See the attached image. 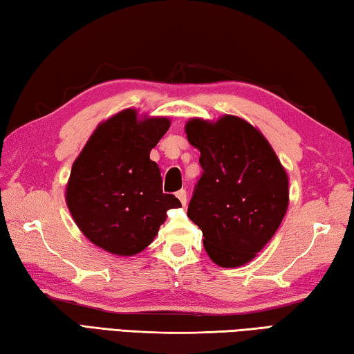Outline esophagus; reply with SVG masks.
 Returning <instances> with one entry per match:
<instances>
[{
  "label": "esophagus",
  "instance_id": "esophagus-1",
  "mask_svg": "<svg viewBox=\"0 0 354 354\" xmlns=\"http://www.w3.org/2000/svg\"><path fill=\"white\" fill-rule=\"evenodd\" d=\"M176 196H177V198L180 200V202H182V205H183V206L186 205V202H188V196H186V189H180V191H177V192H176Z\"/></svg>",
  "mask_w": 354,
  "mask_h": 354
}]
</instances>
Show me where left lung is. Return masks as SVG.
<instances>
[{
    "label": "left lung",
    "instance_id": "left-lung-1",
    "mask_svg": "<svg viewBox=\"0 0 354 354\" xmlns=\"http://www.w3.org/2000/svg\"><path fill=\"white\" fill-rule=\"evenodd\" d=\"M185 131L203 169L188 217L202 230L212 262L225 268L248 263L282 222L288 176L266 138L242 118H192Z\"/></svg>",
    "mask_w": 354,
    "mask_h": 354
}]
</instances>
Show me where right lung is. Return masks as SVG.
Segmentation results:
<instances>
[{"label": "right lung", "mask_w": 354, "mask_h": 354, "mask_svg": "<svg viewBox=\"0 0 354 354\" xmlns=\"http://www.w3.org/2000/svg\"><path fill=\"white\" fill-rule=\"evenodd\" d=\"M169 118H137L124 109L98 124L72 165L66 203L92 243L134 256L157 236L166 211L182 203L162 189L149 152L169 129Z\"/></svg>", "instance_id": "right-lung-1"}]
</instances>
